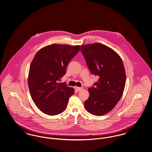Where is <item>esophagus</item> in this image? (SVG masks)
Returning a JSON list of instances; mask_svg holds the SVG:
<instances>
[{
  "label": "esophagus",
  "instance_id": "1",
  "mask_svg": "<svg viewBox=\"0 0 152 152\" xmlns=\"http://www.w3.org/2000/svg\"><path fill=\"white\" fill-rule=\"evenodd\" d=\"M75 90L77 91V92H79L80 91H81L83 89V88H80V87H75Z\"/></svg>",
  "mask_w": 152,
  "mask_h": 152
}]
</instances>
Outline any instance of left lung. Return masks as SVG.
I'll use <instances>...</instances> for the list:
<instances>
[{"instance_id":"8db88e82","label":"left lung","mask_w":152,"mask_h":152,"mask_svg":"<svg viewBox=\"0 0 152 152\" xmlns=\"http://www.w3.org/2000/svg\"><path fill=\"white\" fill-rule=\"evenodd\" d=\"M81 51L92 75L99 79L88 89L89 96L84 102L87 111L102 116L111 111L121 99L126 83V73L119 55L100 43L83 45Z\"/></svg>"}]
</instances>
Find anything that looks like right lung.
Masks as SVG:
<instances>
[{"label": "right lung", "mask_w": 152, "mask_h": 152, "mask_svg": "<svg viewBox=\"0 0 152 152\" xmlns=\"http://www.w3.org/2000/svg\"><path fill=\"white\" fill-rule=\"evenodd\" d=\"M80 46L53 44L38 51L29 67L28 85L32 99L44 113L53 116L65 110L74 89L59 83Z\"/></svg>", "instance_id": "obj_1"}]
</instances>
